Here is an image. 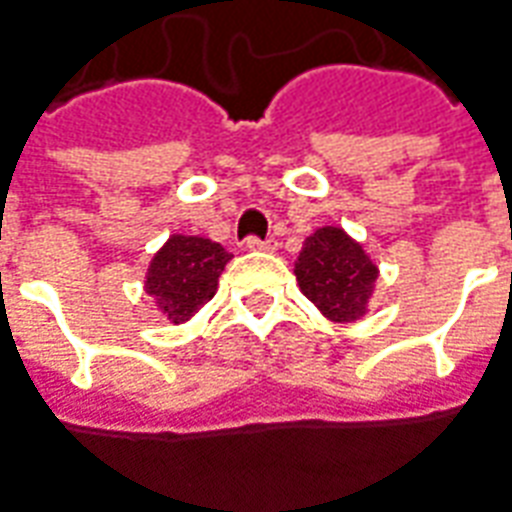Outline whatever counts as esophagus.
I'll use <instances>...</instances> for the list:
<instances>
[{
    "label": "esophagus",
    "instance_id": "34e87169",
    "mask_svg": "<svg viewBox=\"0 0 512 512\" xmlns=\"http://www.w3.org/2000/svg\"><path fill=\"white\" fill-rule=\"evenodd\" d=\"M244 246L249 252H274V249H277L274 238H266V241H260V238H246Z\"/></svg>",
    "mask_w": 512,
    "mask_h": 512
}]
</instances>
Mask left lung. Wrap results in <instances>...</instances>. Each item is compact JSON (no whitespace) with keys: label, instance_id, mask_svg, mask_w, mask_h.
<instances>
[{"label":"left lung","instance_id":"left-lung-1","mask_svg":"<svg viewBox=\"0 0 512 512\" xmlns=\"http://www.w3.org/2000/svg\"><path fill=\"white\" fill-rule=\"evenodd\" d=\"M293 274L299 291L321 316L335 324H352L368 316L380 266L343 227H318L305 238Z\"/></svg>","mask_w":512,"mask_h":512}]
</instances>
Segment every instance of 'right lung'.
<instances>
[{"label":"right lung","mask_w":512,"mask_h":512,"mask_svg":"<svg viewBox=\"0 0 512 512\" xmlns=\"http://www.w3.org/2000/svg\"><path fill=\"white\" fill-rule=\"evenodd\" d=\"M230 260V252L216 241L174 232L149 260L144 291L166 321L185 324L216 296L221 271Z\"/></svg>","instance_id":"obj_1"}]
</instances>
